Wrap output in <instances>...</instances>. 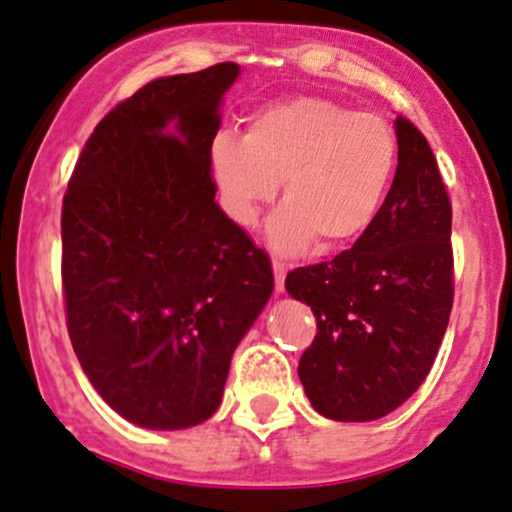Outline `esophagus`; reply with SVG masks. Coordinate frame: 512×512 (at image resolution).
I'll list each match as a JSON object with an SVG mask.
<instances>
[{"label": "esophagus", "mask_w": 512, "mask_h": 512, "mask_svg": "<svg viewBox=\"0 0 512 512\" xmlns=\"http://www.w3.org/2000/svg\"><path fill=\"white\" fill-rule=\"evenodd\" d=\"M273 275H275V290L283 292L285 290V275H287V263L273 258Z\"/></svg>", "instance_id": "esophagus-1"}]
</instances>
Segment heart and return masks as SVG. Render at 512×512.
Segmentation results:
<instances>
[{"mask_svg": "<svg viewBox=\"0 0 512 512\" xmlns=\"http://www.w3.org/2000/svg\"><path fill=\"white\" fill-rule=\"evenodd\" d=\"M399 164V137L389 120L321 96H295L258 108L244 137L220 132L210 166L227 215L254 227L283 181L285 208L271 241L297 251L353 244L375 225Z\"/></svg>", "mask_w": 512, "mask_h": 512, "instance_id": "1", "label": "heart"}]
</instances>
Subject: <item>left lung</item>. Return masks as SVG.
I'll return each mask as SVG.
<instances>
[{
    "instance_id": "8db88e82",
    "label": "left lung",
    "mask_w": 512,
    "mask_h": 512,
    "mask_svg": "<svg viewBox=\"0 0 512 512\" xmlns=\"http://www.w3.org/2000/svg\"><path fill=\"white\" fill-rule=\"evenodd\" d=\"M399 164L375 225L336 258L287 273L317 336L297 375L333 421H375L404 404L435 363L452 300V203L423 132L396 118Z\"/></svg>"
}]
</instances>
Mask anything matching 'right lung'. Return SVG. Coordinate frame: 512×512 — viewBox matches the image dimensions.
<instances>
[{
    "instance_id": "1",
    "label": "right lung",
    "mask_w": 512,
    "mask_h": 512,
    "mask_svg": "<svg viewBox=\"0 0 512 512\" xmlns=\"http://www.w3.org/2000/svg\"><path fill=\"white\" fill-rule=\"evenodd\" d=\"M237 74L220 62L120 101L62 200L72 348L103 401L142 428L208 421L273 292L271 258L220 210L210 174L217 106Z\"/></svg>"
}]
</instances>
